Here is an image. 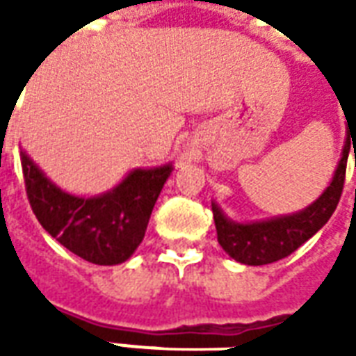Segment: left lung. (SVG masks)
Returning <instances> with one entry per match:
<instances>
[{
	"label": "left lung",
	"instance_id": "obj_1",
	"mask_svg": "<svg viewBox=\"0 0 356 356\" xmlns=\"http://www.w3.org/2000/svg\"><path fill=\"white\" fill-rule=\"evenodd\" d=\"M353 131H347L341 160L337 163L332 183L316 200L291 216H280L267 219V221H254V223H236L225 216L216 202L211 204L213 221H216L217 240L232 259L244 265H268L278 259H284L293 254L301 244L313 234L321 231L328 223L332 213L336 211L337 202L341 198L345 183V170L351 147ZM356 165V154H355Z\"/></svg>",
	"mask_w": 356,
	"mask_h": 356
}]
</instances>
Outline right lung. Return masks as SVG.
<instances>
[{"label": "right lung", "instance_id": "obj_1", "mask_svg": "<svg viewBox=\"0 0 356 356\" xmlns=\"http://www.w3.org/2000/svg\"><path fill=\"white\" fill-rule=\"evenodd\" d=\"M24 185L32 211L45 231L66 250L95 265L127 261L145 238L163 183L173 165L133 170L112 191L99 196H74L43 175L26 152H20Z\"/></svg>", "mask_w": 356, "mask_h": 356}]
</instances>
